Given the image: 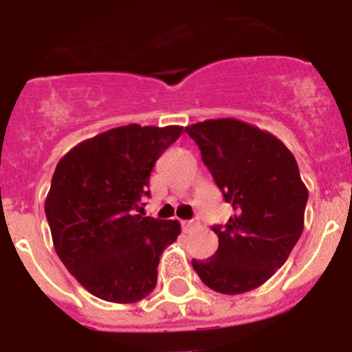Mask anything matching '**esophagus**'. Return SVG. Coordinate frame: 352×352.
<instances>
[{"mask_svg":"<svg viewBox=\"0 0 352 352\" xmlns=\"http://www.w3.org/2000/svg\"><path fill=\"white\" fill-rule=\"evenodd\" d=\"M199 226V220H185V222H182V227L185 229V231H190V229H194V227Z\"/></svg>","mask_w":352,"mask_h":352,"instance_id":"1","label":"esophagus"}]
</instances>
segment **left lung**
Here are the masks:
<instances>
[{
	"label": "left lung",
	"instance_id": "obj_1",
	"mask_svg": "<svg viewBox=\"0 0 352 352\" xmlns=\"http://www.w3.org/2000/svg\"><path fill=\"white\" fill-rule=\"evenodd\" d=\"M232 214L214 226L219 250L192 261L210 289L241 294L259 287L287 261L303 232L309 190L296 158L270 132L234 118L186 126Z\"/></svg>",
	"mask_w": 352,
	"mask_h": 352
}]
</instances>
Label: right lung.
<instances>
[{
	"label": "right lung",
	"mask_w": 352,
	"mask_h": 352,
	"mask_svg": "<svg viewBox=\"0 0 352 352\" xmlns=\"http://www.w3.org/2000/svg\"><path fill=\"white\" fill-rule=\"evenodd\" d=\"M183 126L111 129L72 148L56 166L45 217L56 254L93 296L135 303L157 285L162 252L178 220L144 217L155 162Z\"/></svg>",
	"instance_id": "obj_1"
}]
</instances>
